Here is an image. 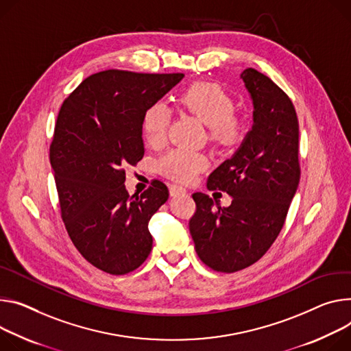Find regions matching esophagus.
<instances>
[{"label":"esophagus","instance_id":"1","mask_svg":"<svg viewBox=\"0 0 351 351\" xmlns=\"http://www.w3.org/2000/svg\"><path fill=\"white\" fill-rule=\"evenodd\" d=\"M169 193H171L172 197L180 196V195L186 193V189L182 187V186H178V184H172V186H169Z\"/></svg>","mask_w":351,"mask_h":351}]
</instances>
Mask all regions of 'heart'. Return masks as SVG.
I'll list each match as a JSON object with an SVG mask.
<instances>
[{
	"instance_id": "heart-1",
	"label": "heart",
	"mask_w": 351,
	"mask_h": 351,
	"mask_svg": "<svg viewBox=\"0 0 351 351\" xmlns=\"http://www.w3.org/2000/svg\"><path fill=\"white\" fill-rule=\"evenodd\" d=\"M182 110L193 114L207 124L208 140L215 145L230 147L243 136V123L234 114L235 101L218 84L195 82L189 85L178 98ZM171 123V110L162 102L151 104L143 113L141 132L151 148L162 147L167 141ZM208 167V158L196 151L172 149L158 162V171L179 182H192Z\"/></svg>"
}]
</instances>
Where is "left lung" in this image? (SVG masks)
Segmentation results:
<instances>
[{"label":"left lung","mask_w":351,"mask_h":351,"mask_svg":"<svg viewBox=\"0 0 351 351\" xmlns=\"http://www.w3.org/2000/svg\"><path fill=\"white\" fill-rule=\"evenodd\" d=\"M241 78L253 101V125L238 151L207 179L210 190L232 197L213 208L193 193L196 213L189 221L200 261L221 273L258 262L278 237L300 183V125L291 99L267 75L246 69Z\"/></svg>","instance_id":"obj_1"}]
</instances>
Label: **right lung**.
<instances>
[{
    "instance_id": "obj_1",
    "label": "right lung",
    "mask_w": 351,
    "mask_h": 351,
    "mask_svg": "<svg viewBox=\"0 0 351 351\" xmlns=\"http://www.w3.org/2000/svg\"><path fill=\"white\" fill-rule=\"evenodd\" d=\"M184 75L106 70L84 80L62 104L50 145L61 218L82 256L121 276L152 249L148 222L169 197L154 180L127 193L124 167L144 156L141 117Z\"/></svg>"
}]
</instances>
